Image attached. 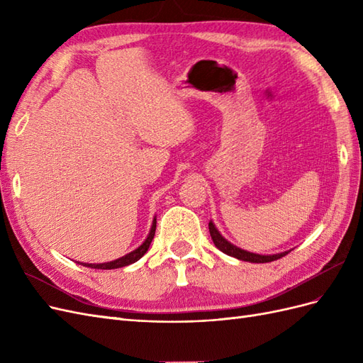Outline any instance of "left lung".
Masks as SVG:
<instances>
[{
  "label": "left lung",
  "instance_id": "left-lung-1",
  "mask_svg": "<svg viewBox=\"0 0 363 363\" xmlns=\"http://www.w3.org/2000/svg\"><path fill=\"white\" fill-rule=\"evenodd\" d=\"M208 232H211L212 240L216 248L221 250L225 255L236 257L239 260H245V262H251V263H267V262H272V260H277L283 256H286L289 251H284L280 252V255H272V256H260V255H255V252H248L245 250H240L238 247H235L233 244H230L228 240H225L219 232L216 230V227L213 225V223H208Z\"/></svg>",
  "mask_w": 363,
  "mask_h": 363
}]
</instances>
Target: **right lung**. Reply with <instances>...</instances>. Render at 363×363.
Instances as JSON below:
<instances>
[{
  "mask_svg": "<svg viewBox=\"0 0 363 363\" xmlns=\"http://www.w3.org/2000/svg\"><path fill=\"white\" fill-rule=\"evenodd\" d=\"M156 235V218H155V223H152V227L150 230V235L148 238L145 239V242L142 244L139 248H136L135 251L128 252V255L123 256L121 259H116L113 262H107V263H96V265H92V263H83V267H87V268H95V269H115V268H123V267H127L130 265V263H135L138 262L142 256L145 255L147 250L150 248V244L152 238H155Z\"/></svg>",
  "mask_w": 363,
  "mask_h": 363,
  "instance_id": "right-lung-1",
  "label": "right lung"
}]
</instances>
